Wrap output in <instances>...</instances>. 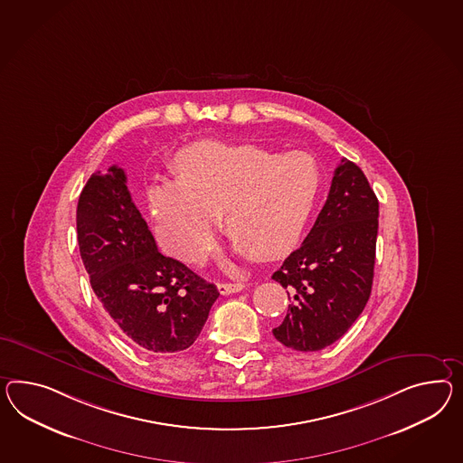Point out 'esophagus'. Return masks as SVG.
I'll return each instance as SVG.
<instances>
[{
	"mask_svg": "<svg viewBox=\"0 0 463 463\" xmlns=\"http://www.w3.org/2000/svg\"><path fill=\"white\" fill-rule=\"evenodd\" d=\"M245 288V285L240 284V282H220L218 284V292L222 294V296H230V294H237V292H241Z\"/></svg>",
	"mask_w": 463,
	"mask_h": 463,
	"instance_id": "34e87169",
	"label": "esophagus"
}]
</instances>
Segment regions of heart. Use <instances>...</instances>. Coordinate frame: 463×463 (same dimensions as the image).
<instances>
[{
	"label": "heart",
	"instance_id": "obj_1",
	"mask_svg": "<svg viewBox=\"0 0 463 463\" xmlns=\"http://www.w3.org/2000/svg\"><path fill=\"white\" fill-rule=\"evenodd\" d=\"M175 181L151 191L157 233L175 257L200 263L213 247L214 216L251 259H273L297 241L319 191L316 161L253 144L200 141L175 159Z\"/></svg>",
	"mask_w": 463,
	"mask_h": 463
}]
</instances>
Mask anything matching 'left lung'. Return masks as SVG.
Returning <instances> with one entry per match:
<instances>
[{
  "label": "left lung",
  "mask_w": 463,
  "mask_h": 463,
  "mask_svg": "<svg viewBox=\"0 0 463 463\" xmlns=\"http://www.w3.org/2000/svg\"><path fill=\"white\" fill-rule=\"evenodd\" d=\"M378 216L380 203L364 173L343 159L307 238L272 275L292 300L272 331L279 343L310 353L349 331L371 296Z\"/></svg>",
  "instance_id": "8db88e82"
}]
</instances>
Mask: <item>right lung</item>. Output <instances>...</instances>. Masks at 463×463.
Segmentation results:
<instances>
[{"instance_id":"1","label":"right lung","mask_w":463,"mask_h":463,"mask_svg":"<svg viewBox=\"0 0 463 463\" xmlns=\"http://www.w3.org/2000/svg\"><path fill=\"white\" fill-rule=\"evenodd\" d=\"M77 240L95 296L128 341L157 354L184 351L196 341L220 292L157 251L122 167L95 173L83 186Z\"/></svg>"}]
</instances>
